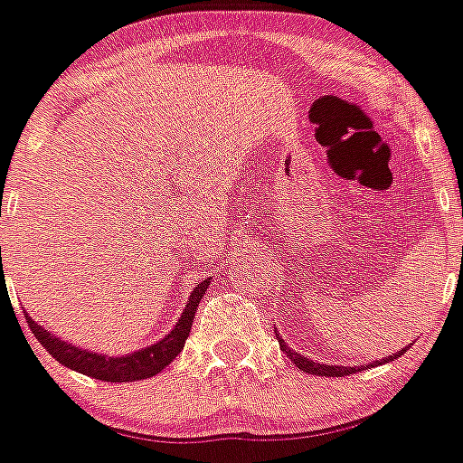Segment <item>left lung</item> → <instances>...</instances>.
<instances>
[{"label": "left lung", "mask_w": 463, "mask_h": 463, "mask_svg": "<svg viewBox=\"0 0 463 463\" xmlns=\"http://www.w3.org/2000/svg\"><path fill=\"white\" fill-rule=\"evenodd\" d=\"M277 338H279V334H277ZM409 345H411V343H409ZM279 347L286 352V356L293 361L295 366L300 368V371L311 373V375H318V377H345V375H352V373H359V371H364V368H368V366H329V364H318V361H314V359H307V356L300 354V352L290 350V347L284 343V338H279ZM407 347H402L400 352H395L393 356H384V359L375 361V364H384V361L389 364V361L398 359L400 354H404V352H407ZM375 364H371V366H375Z\"/></svg>", "instance_id": "obj_1"}]
</instances>
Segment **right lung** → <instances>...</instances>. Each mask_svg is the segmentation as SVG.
Masks as SVG:
<instances>
[{
    "label": "right lung",
    "mask_w": 463,
    "mask_h": 463,
    "mask_svg": "<svg viewBox=\"0 0 463 463\" xmlns=\"http://www.w3.org/2000/svg\"><path fill=\"white\" fill-rule=\"evenodd\" d=\"M209 284V279H202L200 284L191 290V298H188L186 307H184L182 318L177 320V325H175L161 341L152 343V345L147 347H140V350L136 352H129V354L109 356L102 354V352H92L86 350V347L72 345V343L63 341L61 336L52 334L50 329H45L43 325H38L36 320H31L29 314H24V318L26 323H29L33 336L38 338V343H41L59 364L70 368V371H77L81 373V375L95 377V380L102 382L147 380V377L158 375V373L168 366L170 361L184 350V343H186L188 334H191V325L193 318H195L197 305H200V300L204 298Z\"/></svg>",
    "instance_id": "obj_1"
}]
</instances>
